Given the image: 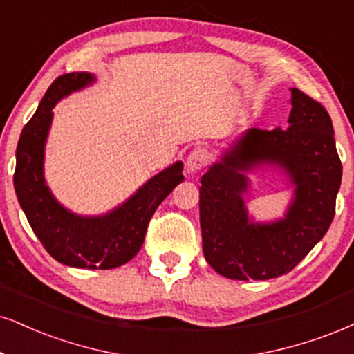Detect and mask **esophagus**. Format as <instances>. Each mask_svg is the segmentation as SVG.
I'll return each instance as SVG.
<instances>
[{
    "label": "esophagus",
    "instance_id": "34e87169",
    "mask_svg": "<svg viewBox=\"0 0 354 354\" xmlns=\"http://www.w3.org/2000/svg\"><path fill=\"white\" fill-rule=\"evenodd\" d=\"M208 159H210V154H208L207 149L195 147L189 154V157H187V172H197V170L202 169L208 162Z\"/></svg>",
    "mask_w": 354,
    "mask_h": 354
}]
</instances>
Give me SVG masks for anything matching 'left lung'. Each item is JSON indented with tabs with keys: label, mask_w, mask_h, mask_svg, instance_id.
<instances>
[{
	"label": "left lung",
	"mask_w": 354,
	"mask_h": 354,
	"mask_svg": "<svg viewBox=\"0 0 354 354\" xmlns=\"http://www.w3.org/2000/svg\"><path fill=\"white\" fill-rule=\"evenodd\" d=\"M290 104L286 129L244 131L202 177L203 256L223 277L266 281L290 272L333 221L342 162L330 115L297 88H290ZM264 163L281 168L295 187L274 222H256L243 202L247 174Z\"/></svg>",
	"instance_id": "8db88e82"
}]
</instances>
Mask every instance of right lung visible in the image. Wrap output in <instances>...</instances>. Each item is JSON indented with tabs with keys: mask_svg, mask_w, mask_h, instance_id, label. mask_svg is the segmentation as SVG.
I'll list each match as a JSON object with an SVG mask.
<instances>
[{
	"mask_svg": "<svg viewBox=\"0 0 354 354\" xmlns=\"http://www.w3.org/2000/svg\"><path fill=\"white\" fill-rule=\"evenodd\" d=\"M97 77L72 72L59 77L44 95L37 111L21 131L16 149L15 190L30 228L55 261L78 269H113L141 250L147 225L160 202L184 180L180 160L144 182L128 200L103 215L85 216L65 208L44 177V156L54 106L93 85Z\"/></svg>",
	"mask_w": 354,
	"mask_h": 354,
	"instance_id": "1",
	"label": "right lung"
}]
</instances>
